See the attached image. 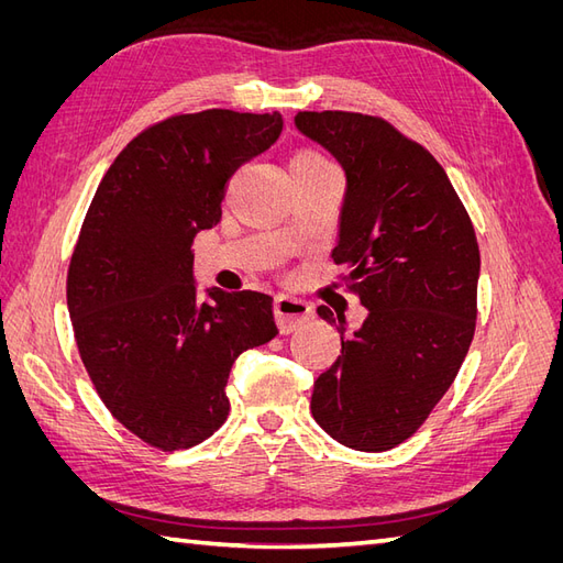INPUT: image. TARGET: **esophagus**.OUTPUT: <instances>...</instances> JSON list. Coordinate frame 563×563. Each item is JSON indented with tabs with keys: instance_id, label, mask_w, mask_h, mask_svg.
Wrapping results in <instances>:
<instances>
[{
	"instance_id": "1",
	"label": "esophagus",
	"mask_w": 563,
	"mask_h": 563,
	"mask_svg": "<svg viewBox=\"0 0 563 563\" xmlns=\"http://www.w3.org/2000/svg\"><path fill=\"white\" fill-rule=\"evenodd\" d=\"M314 317L312 305L294 296H277L275 298V319L282 333H294L302 323H308Z\"/></svg>"
}]
</instances>
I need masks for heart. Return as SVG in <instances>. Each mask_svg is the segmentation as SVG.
Here are the masks:
<instances>
[{"label":"heart","instance_id":"obj_1","mask_svg":"<svg viewBox=\"0 0 563 563\" xmlns=\"http://www.w3.org/2000/svg\"><path fill=\"white\" fill-rule=\"evenodd\" d=\"M300 159H321V157L314 155V152H302V155L296 157V162H300Z\"/></svg>","mask_w":563,"mask_h":563}]
</instances>
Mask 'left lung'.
<instances>
[{
    "label": "left lung",
    "mask_w": 563,
    "mask_h": 563,
    "mask_svg": "<svg viewBox=\"0 0 563 563\" xmlns=\"http://www.w3.org/2000/svg\"><path fill=\"white\" fill-rule=\"evenodd\" d=\"M296 126L343 164L347 192L333 261L368 308L312 391V416L343 446L378 453L428 420L463 366L476 327L479 244L467 209L430 150L387 119L323 110Z\"/></svg>",
    "instance_id": "left-lung-1"
}]
</instances>
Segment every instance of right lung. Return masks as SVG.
<instances>
[{"instance_id":"add662e5","label":"right lung","mask_w":563,"mask_h":563,"mask_svg":"<svg viewBox=\"0 0 563 563\" xmlns=\"http://www.w3.org/2000/svg\"><path fill=\"white\" fill-rule=\"evenodd\" d=\"M282 114L203 110L147 126L91 199L67 267L81 364L108 411L159 451L201 444L230 411L236 356L277 335L272 298H197L192 242L220 223L232 174L282 133Z\"/></svg>"}]
</instances>
